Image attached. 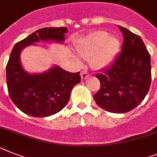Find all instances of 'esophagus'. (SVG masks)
<instances>
[{"instance_id":"1","label":"esophagus","mask_w":157,"mask_h":157,"mask_svg":"<svg viewBox=\"0 0 157 157\" xmlns=\"http://www.w3.org/2000/svg\"><path fill=\"white\" fill-rule=\"evenodd\" d=\"M89 77V74H88V72L86 71H82L81 72V78L82 79H86L87 78Z\"/></svg>"}]
</instances>
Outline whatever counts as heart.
I'll return each instance as SVG.
<instances>
[{
	"label": "heart",
	"mask_w": 157,
	"mask_h": 157,
	"mask_svg": "<svg viewBox=\"0 0 157 157\" xmlns=\"http://www.w3.org/2000/svg\"><path fill=\"white\" fill-rule=\"evenodd\" d=\"M120 47L115 36H109L105 31L90 33L78 42L77 51L83 58H90V64L96 69L105 67L112 61Z\"/></svg>",
	"instance_id": "obj_1"
}]
</instances>
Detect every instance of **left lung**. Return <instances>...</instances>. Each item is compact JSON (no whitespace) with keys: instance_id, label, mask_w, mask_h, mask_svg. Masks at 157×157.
<instances>
[{"instance_id":"obj_1","label":"left lung","mask_w":157,"mask_h":157,"mask_svg":"<svg viewBox=\"0 0 157 157\" xmlns=\"http://www.w3.org/2000/svg\"><path fill=\"white\" fill-rule=\"evenodd\" d=\"M123 35L121 52L101 73V88L94 95L97 105L117 113L132 110L143 101L151 84L150 56L139 36L118 26Z\"/></svg>"}]
</instances>
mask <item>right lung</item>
<instances>
[{
    "label": "right lung",
    "instance_id": "right-lung-1",
    "mask_svg": "<svg viewBox=\"0 0 157 157\" xmlns=\"http://www.w3.org/2000/svg\"><path fill=\"white\" fill-rule=\"evenodd\" d=\"M67 28H44L16 44L6 66L8 91L12 101L22 112L32 117H45L59 112L67 104L71 90L79 83V72L71 73L58 66L40 74L23 69L20 56L29 45L42 40L63 43Z\"/></svg>",
    "mask_w": 157,
    "mask_h": 157
}]
</instances>
